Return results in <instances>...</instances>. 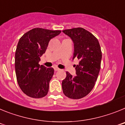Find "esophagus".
<instances>
[{
  "label": "esophagus",
  "mask_w": 125,
  "mask_h": 125,
  "mask_svg": "<svg viewBox=\"0 0 125 125\" xmlns=\"http://www.w3.org/2000/svg\"><path fill=\"white\" fill-rule=\"evenodd\" d=\"M54 69L55 71H59V70H60V69H59V68H57V66H54Z\"/></svg>",
  "instance_id": "1"
}]
</instances>
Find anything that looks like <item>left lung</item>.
<instances>
[{
	"instance_id": "1",
	"label": "left lung",
	"mask_w": 125,
	"mask_h": 125,
	"mask_svg": "<svg viewBox=\"0 0 125 125\" xmlns=\"http://www.w3.org/2000/svg\"><path fill=\"white\" fill-rule=\"evenodd\" d=\"M74 43L73 59H79L75 65L76 74L66 72L62 82L64 95L71 99H80L88 95L94 88L101 68V47L96 37L81 27L62 31Z\"/></svg>"
}]
</instances>
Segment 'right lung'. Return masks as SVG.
<instances>
[{
    "mask_svg": "<svg viewBox=\"0 0 125 125\" xmlns=\"http://www.w3.org/2000/svg\"><path fill=\"white\" fill-rule=\"evenodd\" d=\"M61 32L34 28L20 38L15 54V74L20 88L28 96L41 98L47 95L54 69L40 66L39 62L49 41Z\"/></svg>",
    "mask_w": 125,
    "mask_h": 125,
    "instance_id": "obj_1",
    "label": "right lung"
}]
</instances>
